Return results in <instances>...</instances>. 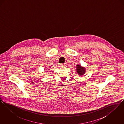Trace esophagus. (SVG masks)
Returning a JSON list of instances; mask_svg holds the SVG:
<instances>
[{"mask_svg": "<svg viewBox=\"0 0 124 124\" xmlns=\"http://www.w3.org/2000/svg\"><path fill=\"white\" fill-rule=\"evenodd\" d=\"M65 64H60V66H61V67H64L65 66Z\"/></svg>", "mask_w": 124, "mask_h": 124, "instance_id": "esophagus-1", "label": "esophagus"}]
</instances>
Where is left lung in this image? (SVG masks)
<instances>
[{"label": "left lung", "mask_w": 124, "mask_h": 124, "mask_svg": "<svg viewBox=\"0 0 124 124\" xmlns=\"http://www.w3.org/2000/svg\"><path fill=\"white\" fill-rule=\"evenodd\" d=\"M76 70L77 73L79 76L83 75L85 72V68L84 67H82L80 65H76Z\"/></svg>", "instance_id": "left-lung-1"}]
</instances>
